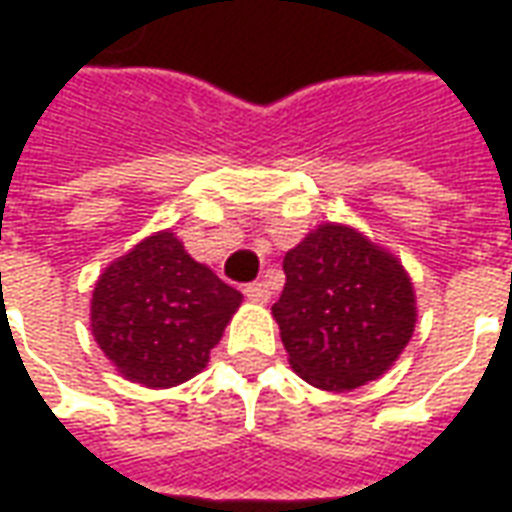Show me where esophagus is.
Segmentation results:
<instances>
[{"instance_id":"esophagus-1","label":"esophagus","mask_w":512,"mask_h":512,"mask_svg":"<svg viewBox=\"0 0 512 512\" xmlns=\"http://www.w3.org/2000/svg\"><path fill=\"white\" fill-rule=\"evenodd\" d=\"M244 293L252 301H260V304H266L271 299V288H268V282H249L244 288Z\"/></svg>"}]
</instances>
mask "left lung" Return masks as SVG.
Returning <instances> with one entry per match:
<instances>
[{
    "instance_id": "left-lung-1",
    "label": "left lung",
    "mask_w": 512,
    "mask_h": 512,
    "mask_svg": "<svg viewBox=\"0 0 512 512\" xmlns=\"http://www.w3.org/2000/svg\"><path fill=\"white\" fill-rule=\"evenodd\" d=\"M285 290L271 307L290 365L329 392L384 373L417 321L414 288L395 257L351 227L323 224L282 260Z\"/></svg>"
}]
</instances>
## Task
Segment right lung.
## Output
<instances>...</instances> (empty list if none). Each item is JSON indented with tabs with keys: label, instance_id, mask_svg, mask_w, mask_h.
<instances>
[{
	"label": "right lung",
	"instance_id": "right-lung-1",
	"mask_svg": "<svg viewBox=\"0 0 512 512\" xmlns=\"http://www.w3.org/2000/svg\"><path fill=\"white\" fill-rule=\"evenodd\" d=\"M241 293L186 255L172 233L136 244L93 290V334L117 370L164 389L197 376Z\"/></svg>",
	"mask_w": 512,
	"mask_h": 512
}]
</instances>
